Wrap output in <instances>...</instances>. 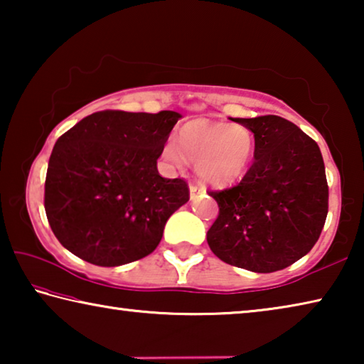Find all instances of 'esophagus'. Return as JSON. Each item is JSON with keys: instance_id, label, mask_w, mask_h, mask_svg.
I'll use <instances>...</instances> for the list:
<instances>
[{"instance_id": "obj_1", "label": "esophagus", "mask_w": 364, "mask_h": 364, "mask_svg": "<svg viewBox=\"0 0 364 364\" xmlns=\"http://www.w3.org/2000/svg\"><path fill=\"white\" fill-rule=\"evenodd\" d=\"M202 193H204V188L196 186V184H191V186H189V196H191V199H196V197L199 196V194H202Z\"/></svg>"}]
</instances>
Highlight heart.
Instances as JSON below:
<instances>
[{
    "label": "heart",
    "mask_w": 364,
    "mask_h": 364,
    "mask_svg": "<svg viewBox=\"0 0 364 364\" xmlns=\"http://www.w3.org/2000/svg\"><path fill=\"white\" fill-rule=\"evenodd\" d=\"M255 154V138L241 123L197 119L184 123L178 141L170 138L162 147V159L175 168L194 162L199 180L212 186L237 181L249 170Z\"/></svg>",
    "instance_id": "b5f03b06"
}]
</instances>
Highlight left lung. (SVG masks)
<instances>
[{"instance_id":"1","label":"left lung","mask_w":364,"mask_h":364,"mask_svg":"<svg viewBox=\"0 0 364 364\" xmlns=\"http://www.w3.org/2000/svg\"><path fill=\"white\" fill-rule=\"evenodd\" d=\"M254 133V164L241 183L212 191L220 207L207 242L220 260L273 273L316 244L328 217L321 151L297 125L278 115L232 119Z\"/></svg>"}]
</instances>
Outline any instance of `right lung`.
<instances>
[{"label":"right lung","mask_w":364,"mask_h":364,"mask_svg":"<svg viewBox=\"0 0 364 364\" xmlns=\"http://www.w3.org/2000/svg\"><path fill=\"white\" fill-rule=\"evenodd\" d=\"M181 114L102 110L54 144L45 183L49 226L64 247L97 267L139 260L189 200L181 178L159 175L157 159Z\"/></svg>","instance_id":"right-lung-1"}]
</instances>
